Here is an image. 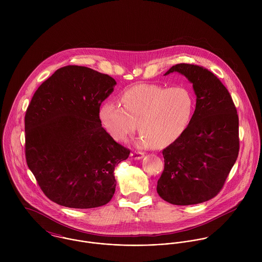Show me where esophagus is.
Returning <instances> with one entry per match:
<instances>
[{
  "mask_svg": "<svg viewBox=\"0 0 262 262\" xmlns=\"http://www.w3.org/2000/svg\"><path fill=\"white\" fill-rule=\"evenodd\" d=\"M131 157L133 159H136V160H139L141 158L144 157V153L143 152H139V151H135V152H132L131 153Z\"/></svg>",
  "mask_w": 262,
  "mask_h": 262,
  "instance_id": "34e87169",
  "label": "esophagus"
}]
</instances>
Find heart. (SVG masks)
Wrapping results in <instances>:
<instances>
[{
    "mask_svg": "<svg viewBox=\"0 0 262 262\" xmlns=\"http://www.w3.org/2000/svg\"><path fill=\"white\" fill-rule=\"evenodd\" d=\"M121 104L104 103L99 111L103 127L118 141H124L137 127L140 147H165L187 130L194 110L192 93L184 85L143 83L121 96Z\"/></svg>",
    "mask_w": 262,
    "mask_h": 262,
    "instance_id": "obj_1",
    "label": "heart"
}]
</instances>
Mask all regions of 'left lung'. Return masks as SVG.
Returning <instances> with one entry per match:
<instances>
[{"label":"left lung","mask_w":262,"mask_h":262,"mask_svg":"<svg viewBox=\"0 0 262 262\" xmlns=\"http://www.w3.org/2000/svg\"><path fill=\"white\" fill-rule=\"evenodd\" d=\"M180 73L192 83L195 110L185 133L162 151L164 169L157 192L179 206L195 205L216 196L239 152V119L221 80L199 66L179 63L164 75Z\"/></svg>","instance_id":"8db88e82"}]
</instances>
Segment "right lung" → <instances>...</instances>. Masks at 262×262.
I'll list each match as a JSON object with an SVG mask.
<instances>
[{
	"mask_svg": "<svg viewBox=\"0 0 262 262\" xmlns=\"http://www.w3.org/2000/svg\"><path fill=\"white\" fill-rule=\"evenodd\" d=\"M115 84L92 69L63 67L42 82L27 108V165L44 194L60 206L97 208L114 195L115 166L130 154L99 117Z\"/></svg>",
	"mask_w": 262,
	"mask_h": 262,
	"instance_id": "add662e5",
	"label": "right lung"
}]
</instances>
